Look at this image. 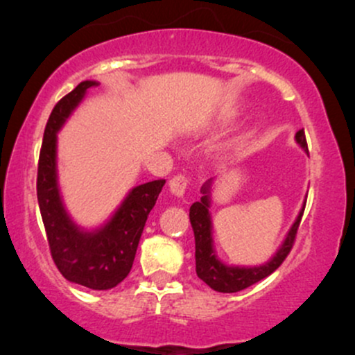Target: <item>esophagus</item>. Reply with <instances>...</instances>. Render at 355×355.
<instances>
[{"instance_id": "obj_1", "label": "esophagus", "mask_w": 355, "mask_h": 355, "mask_svg": "<svg viewBox=\"0 0 355 355\" xmlns=\"http://www.w3.org/2000/svg\"><path fill=\"white\" fill-rule=\"evenodd\" d=\"M187 187H189V178L185 175H175V177L170 180V190L175 197H182L185 193Z\"/></svg>"}]
</instances>
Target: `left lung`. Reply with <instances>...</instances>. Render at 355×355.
<instances>
[{"label":"left lung","instance_id":"left-lung-1","mask_svg":"<svg viewBox=\"0 0 355 355\" xmlns=\"http://www.w3.org/2000/svg\"><path fill=\"white\" fill-rule=\"evenodd\" d=\"M295 141L302 146L305 153H309L304 130H299L295 133ZM211 182L214 180H209L202 187L200 191L203 197L200 198V202H195L190 207V223L195 235V268H197L198 279H202L210 288L217 292H223V294H232V292L243 291V288L250 287V285L257 284L259 280L266 279V277L280 267V263L284 262L285 257L288 255L292 245H294L297 229H299L300 218L304 215L305 203L302 209H300L299 215H297L295 222L292 223L291 230L285 235L282 245L270 257V260H267L262 266H227L225 262L218 259L217 250H215L214 245V225H211L210 215Z\"/></svg>","mask_w":355,"mask_h":355}]
</instances>
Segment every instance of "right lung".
Returning a JSON list of instances; mask_svg holds the SVG:
<instances>
[{
	"label": "right lung",
	"mask_w": 355,
	"mask_h": 355,
	"mask_svg": "<svg viewBox=\"0 0 355 355\" xmlns=\"http://www.w3.org/2000/svg\"><path fill=\"white\" fill-rule=\"evenodd\" d=\"M96 85L98 81H81L53 108L40 152L36 193L51 257L61 275L93 291H108L116 287L132 270L145 222L165 180H153L130 190L115 214L98 229L85 230L73 222L58 187L56 133L88 89Z\"/></svg>",
	"instance_id": "1"
}]
</instances>
